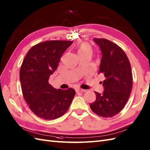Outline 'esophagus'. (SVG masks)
I'll use <instances>...</instances> for the list:
<instances>
[{
  "instance_id": "obj_1",
  "label": "esophagus",
  "mask_w": 150,
  "mask_h": 150,
  "mask_svg": "<svg viewBox=\"0 0 150 150\" xmlns=\"http://www.w3.org/2000/svg\"><path fill=\"white\" fill-rule=\"evenodd\" d=\"M86 90L85 89H80V88H78L76 89V92L78 93V92H85Z\"/></svg>"
}]
</instances>
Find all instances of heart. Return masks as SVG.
Here are the masks:
<instances>
[{
  "instance_id": "heart-1",
  "label": "heart",
  "mask_w": 150,
  "mask_h": 150,
  "mask_svg": "<svg viewBox=\"0 0 150 150\" xmlns=\"http://www.w3.org/2000/svg\"><path fill=\"white\" fill-rule=\"evenodd\" d=\"M75 50L77 52V54L79 55L85 54H92L93 52V48L91 46V45L89 43L83 41V42H81L78 45H76Z\"/></svg>"
}]
</instances>
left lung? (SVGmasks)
I'll use <instances>...</instances> for the list:
<instances>
[{
	"instance_id": "1",
	"label": "left lung",
	"mask_w": 150,
	"mask_h": 150,
	"mask_svg": "<svg viewBox=\"0 0 150 150\" xmlns=\"http://www.w3.org/2000/svg\"><path fill=\"white\" fill-rule=\"evenodd\" d=\"M99 45L102 57L99 74L105 79L103 82V94L95 93L96 100L90 104L94 112L103 117H112L123 109L132 88L131 66L122 48L104 38H94Z\"/></svg>"
}]
</instances>
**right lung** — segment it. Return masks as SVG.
Listing matches in <instances>:
<instances>
[{"mask_svg":"<svg viewBox=\"0 0 150 150\" xmlns=\"http://www.w3.org/2000/svg\"><path fill=\"white\" fill-rule=\"evenodd\" d=\"M72 41L51 40L34 45L23 60L20 71L22 94L31 111L43 120L62 116L75 95L72 88L56 89L48 83L64 52Z\"/></svg>","mask_w":150,"mask_h":150,"instance_id":"1","label":"right lung"}]
</instances>
